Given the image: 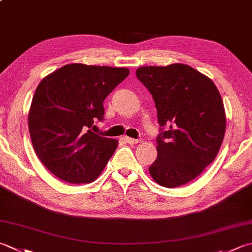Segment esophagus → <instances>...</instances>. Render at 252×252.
<instances>
[{
  "label": "esophagus",
  "mask_w": 252,
  "mask_h": 252,
  "mask_svg": "<svg viewBox=\"0 0 252 252\" xmlns=\"http://www.w3.org/2000/svg\"><path fill=\"white\" fill-rule=\"evenodd\" d=\"M123 139H125V141L126 143H129V144H136V143L140 142V140L132 139V137H129V136H125V137H123Z\"/></svg>",
  "instance_id": "esophagus-1"
}]
</instances>
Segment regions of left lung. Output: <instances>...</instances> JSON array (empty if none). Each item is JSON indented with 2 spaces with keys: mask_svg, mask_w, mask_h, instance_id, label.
Here are the masks:
<instances>
[{
  "mask_svg": "<svg viewBox=\"0 0 252 252\" xmlns=\"http://www.w3.org/2000/svg\"><path fill=\"white\" fill-rule=\"evenodd\" d=\"M135 74L152 94L160 126L152 178L166 188L188 184L215 159L223 142L220 92L211 78L181 63L141 66Z\"/></svg>",
  "mask_w": 252,
  "mask_h": 252,
  "instance_id": "8db88e82",
  "label": "left lung"
}]
</instances>
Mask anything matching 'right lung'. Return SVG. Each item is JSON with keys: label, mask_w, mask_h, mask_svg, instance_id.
Listing matches in <instances>:
<instances>
[{"label": "right lung", "mask_w": 252, "mask_h": 252, "mask_svg": "<svg viewBox=\"0 0 252 252\" xmlns=\"http://www.w3.org/2000/svg\"><path fill=\"white\" fill-rule=\"evenodd\" d=\"M129 68L66 64L39 83L28 113L38 158L70 184H90L105 168L118 141L94 133L103 120V100L129 75Z\"/></svg>", "instance_id": "right-lung-1"}]
</instances>
